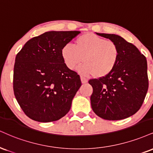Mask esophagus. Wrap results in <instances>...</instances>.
<instances>
[{
    "label": "esophagus",
    "mask_w": 153,
    "mask_h": 153,
    "mask_svg": "<svg viewBox=\"0 0 153 153\" xmlns=\"http://www.w3.org/2000/svg\"><path fill=\"white\" fill-rule=\"evenodd\" d=\"M80 79H81V82L82 83H86L88 82V80L86 78H85L84 77H80Z\"/></svg>",
    "instance_id": "34e87169"
}]
</instances>
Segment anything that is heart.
<instances>
[{
    "label": "heart",
    "instance_id": "heart-1",
    "mask_svg": "<svg viewBox=\"0 0 153 153\" xmlns=\"http://www.w3.org/2000/svg\"><path fill=\"white\" fill-rule=\"evenodd\" d=\"M61 56L68 69L73 71L84 61L79 72L86 76L93 75L100 78L109 75L115 68L120 58V48L113 40L88 33L78 37L75 45H64Z\"/></svg>",
    "mask_w": 153,
    "mask_h": 153
}]
</instances>
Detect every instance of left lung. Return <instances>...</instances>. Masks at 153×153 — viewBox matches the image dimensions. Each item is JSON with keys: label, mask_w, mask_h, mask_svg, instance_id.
I'll return each mask as SVG.
<instances>
[{"label": "left lung", "mask_w": 153, "mask_h": 153, "mask_svg": "<svg viewBox=\"0 0 153 153\" xmlns=\"http://www.w3.org/2000/svg\"><path fill=\"white\" fill-rule=\"evenodd\" d=\"M113 40L120 48L116 66L109 75L91 79V107L97 116L108 120L127 118L138 111L148 90L147 60L133 44L115 34L98 33Z\"/></svg>", "instance_id": "obj_1"}]
</instances>
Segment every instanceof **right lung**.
Wrapping results in <instances>:
<instances>
[{"mask_svg":"<svg viewBox=\"0 0 153 153\" xmlns=\"http://www.w3.org/2000/svg\"><path fill=\"white\" fill-rule=\"evenodd\" d=\"M80 33L45 32L29 40L16 55L14 95L30 119L53 122L69 112L82 83L78 73L66 67L61 49Z\"/></svg>","mask_w":153,"mask_h":153,"instance_id":"obj_1","label":"right lung"}]
</instances>
